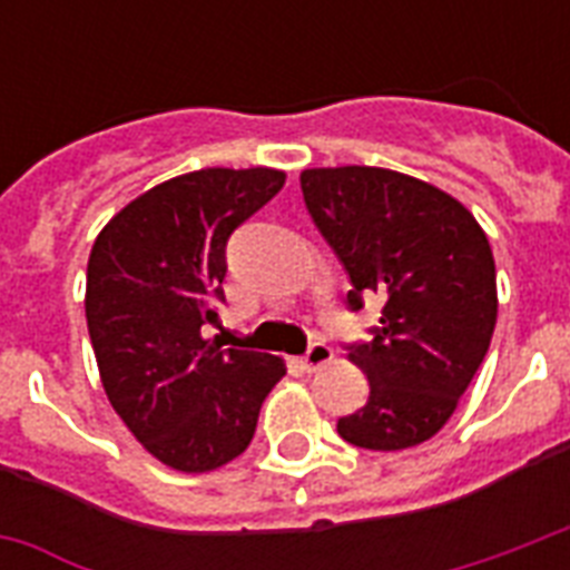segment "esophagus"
Instances as JSON below:
<instances>
[{"label": "esophagus", "instance_id": "34e87169", "mask_svg": "<svg viewBox=\"0 0 570 570\" xmlns=\"http://www.w3.org/2000/svg\"><path fill=\"white\" fill-rule=\"evenodd\" d=\"M334 357V352H331L328 343H311V348L304 352L302 357V370L304 373H313V370H320V366H325Z\"/></svg>", "mask_w": 570, "mask_h": 570}]
</instances>
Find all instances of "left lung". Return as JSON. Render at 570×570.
Wrapping results in <instances>:
<instances>
[{"instance_id":"8db88e82","label":"left lung","mask_w":570,"mask_h":570,"mask_svg":"<svg viewBox=\"0 0 570 570\" xmlns=\"http://www.w3.org/2000/svg\"><path fill=\"white\" fill-rule=\"evenodd\" d=\"M302 191L352 281L348 307L361 311L366 295L384 302L373 340L348 346L370 399L340 416V438L381 452L429 441L494 334L497 268L485 230L452 195L387 168H311Z\"/></svg>"}]
</instances>
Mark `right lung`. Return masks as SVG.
Listing matches in <instances>:
<instances>
[{
    "mask_svg": "<svg viewBox=\"0 0 570 570\" xmlns=\"http://www.w3.org/2000/svg\"><path fill=\"white\" fill-rule=\"evenodd\" d=\"M275 168H204L127 204L94 242L85 316L111 407L154 459L206 473L248 450L281 357L204 340L227 239L284 189Z\"/></svg>",
    "mask_w": 570,
    "mask_h": 570,
    "instance_id": "obj_1",
    "label": "right lung"
}]
</instances>
